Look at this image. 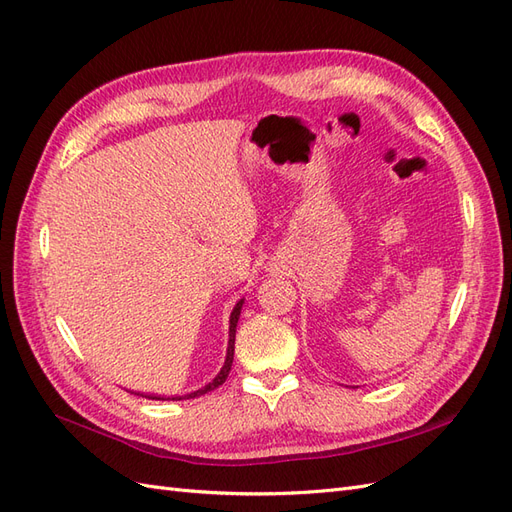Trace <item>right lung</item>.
Instances as JSON below:
<instances>
[{
    "mask_svg": "<svg viewBox=\"0 0 512 512\" xmlns=\"http://www.w3.org/2000/svg\"><path fill=\"white\" fill-rule=\"evenodd\" d=\"M241 305H243V299L235 305V309H232V314H230V331H228V352H226V361H224V367L220 369V374L215 376L207 386H203V389H198V391H194V393H190V395H185V399H194V397H200V395H205V393H209V391H213V389H218L220 384H224L226 382V378H228V374H230V367H232V356H235V333H237V322H239V316H241ZM153 399V397H151ZM160 399V397H158ZM175 399V397H173ZM181 399V397H179Z\"/></svg>",
    "mask_w": 512,
    "mask_h": 512,
    "instance_id": "obj_1",
    "label": "right lung"
}]
</instances>
